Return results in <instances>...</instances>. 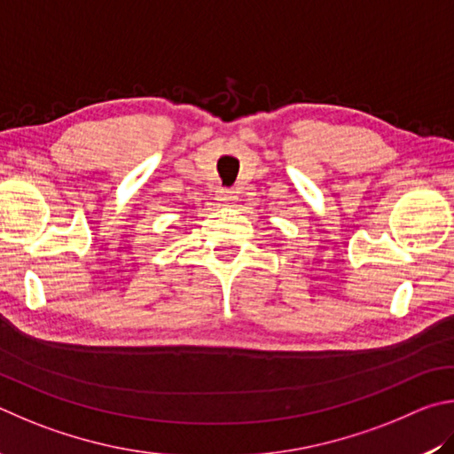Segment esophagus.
Here are the masks:
<instances>
[{
  "mask_svg": "<svg viewBox=\"0 0 454 454\" xmlns=\"http://www.w3.org/2000/svg\"><path fill=\"white\" fill-rule=\"evenodd\" d=\"M237 199H239V195H237V191L233 189H219L217 193H215V201L223 207H233L237 203Z\"/></svg>",
  "mask_w": 454,
  "mask_h": 454,
  "instance_id": "1",
  "label": "esophagus"
}]
</instances>
